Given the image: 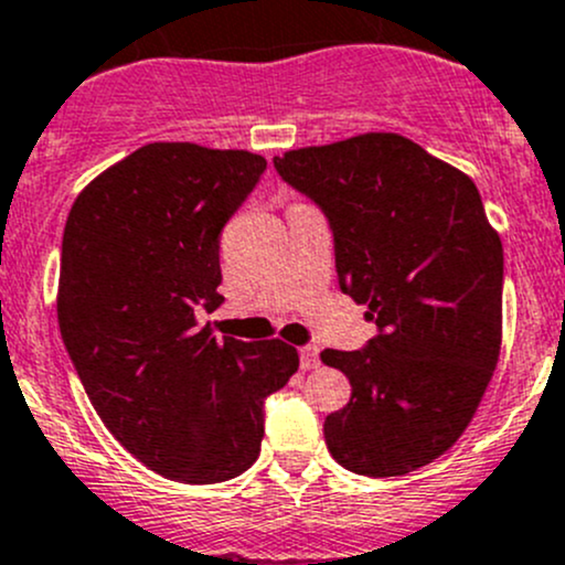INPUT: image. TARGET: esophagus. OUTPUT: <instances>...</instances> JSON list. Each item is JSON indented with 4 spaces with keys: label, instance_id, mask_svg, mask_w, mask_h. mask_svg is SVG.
<instances>
[{
    "label": "esophagus",
    "instance_id": "1",
    "mask_svg": "<svg viewBox=\"0 0 565 565\" xmlns=\"http://www.w3.org/2000/svg\"><path fill=\"white\" fill-rule=\"evenodd\" d=\"M319 366V350L317 347H300V369H317Z\"/></svg>",
    "mask_w": 565,
    "mask_h": 565
}]
</instances>
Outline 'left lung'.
Wrapping results in <instances>:
<instances>
[{"label": "left lung", "mask_w": 565, "mask_h": 565, "mask_svg": "<svg viewBox=\"0 0 565 565\" xmlns=\"http://www.w3.org/2000/svg\"><path fill=\"white\" fill-rule=\"evenodd\" d=\"M333 232L341 292L369 306L363 350H324L350 404L324 418L333 459L391 478L459 440L503 339V246L476 182L398 134H363L273 158Z\"/></svg>", "instance_id": "obj_1"}]
</instances>
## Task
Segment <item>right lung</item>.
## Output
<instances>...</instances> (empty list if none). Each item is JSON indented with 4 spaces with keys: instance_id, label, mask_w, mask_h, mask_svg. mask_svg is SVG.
<instances>
[{
    "instance_id": "add662e5",
    "label": "right lung",
    "mask_w": 565,
    "mask_h": 565,
    "mask_svg": "<svg viewBox=\"0 0 565 565\" xmlns=\"http://www.w3.org/2000/svg\"><path fill=\"white\" fill-rule=\"evenodd\" d=\"M265 169L246 150L156 141L95 177L67 215L56 295L67 355L106 429L172 481L246 472L265 398L298 372L281 339H215L196 324L224 300L221 230Z\"/></svg>"
}]
</instances>
